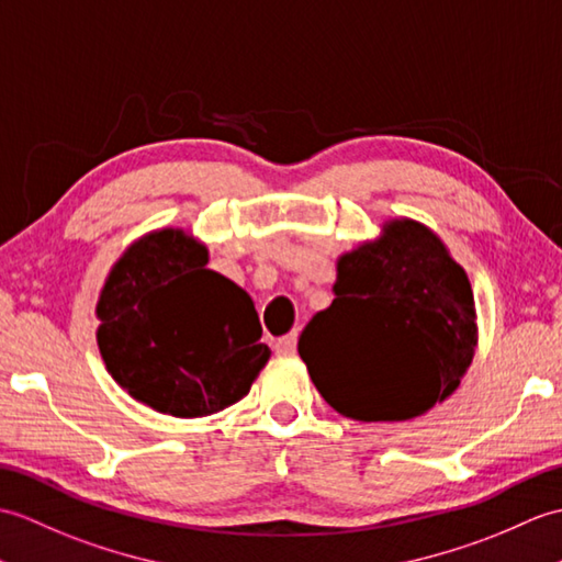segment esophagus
I'll list each match as a JSON object with an SVG mask.
<instances>
[{
	"instance_id": "obj_1",
	"label": "esophagus",
	"mask_w": 562,
	"mask_h": 562,
	"mask_svg": "<svg viewBox=\"0 0 562 562\" xmlns=\"http://www.w3.org/2000/svg\"><path fill=\"white\" fill-rule=\"evenodd\" d=\"M277 353H295V348H297V334L295 331H291V334H285V336H281V339L277 341Z\"/></svg>"
}]
</instances>
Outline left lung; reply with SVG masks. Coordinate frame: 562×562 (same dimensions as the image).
I'll return each mask as SVG.
<instances>
[{"instance_id": "obj_1", "label": "left lung", "mask_w": 562, "mask_h": 562, "mask_svg": "<svg viewBox=\"0 0 562 562\" xmlns=\"http://www.w3.org/2000/svg\"><path fill=\"white\" fill-rule=\"evenodd\" d=\"M334 303L297 341L317 392L341 416L408 420L445 402L471 366L476 307L467 271L418 221L339 259Z\"/></svg>"}]
</instances>
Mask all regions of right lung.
Masks as SVG:
<instances>
[{"label": "right lung", "mask_w": 562, "mask_h": 562, "mask_svg": "<svg viewBox=\"0 0 562 562\" xmlns=\"http://www.w3.org/2000/svg\"><path fill=\"white\" fill-rule=\"evenodd\" d=\"M206 261V247L178 228L148 233L112 267L95 307L110 375L178 418L240 402L271 356L249 295Z\"/></svg>", "instance_id": "1"}]
</instances>
